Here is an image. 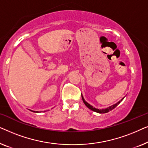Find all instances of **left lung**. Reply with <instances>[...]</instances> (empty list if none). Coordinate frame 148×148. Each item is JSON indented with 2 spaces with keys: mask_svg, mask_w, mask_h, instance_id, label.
<instances>
[{
  "mask_svg": "<svg viewBox=\"0 0 148 148\" xmlns=\"http://www.w3.org/2000/svg\"><path fill=\"white\" fill-rule=\"evenodd\" d=\"M82 98L83 102H84V104H86V106L87 107H88V108H90V110H93V111H94V112H98V113H106V112H108L109 111L112 110V109H114V108H115V107L117 106V105L120 104V102H121V101H122V100H123V98H123L122 99V100H121V101H119V102H117L116 104H114V105H112V106H109V107H108V108H104V109H98V108H94V107H93L92 106H91L90 104H89L86 101L84 100V97H83L82 94Z\"/></svg>",
  "mask_w": 148,
  "mask_h": 148,
  "instance_id": "left-lung-1",
  "label": "left lung"
}]
</instances>
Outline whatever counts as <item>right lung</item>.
<instances>
[{"instance_id": "obj_1", "label": "right lung", "mask_w": 148, "mask_h": 148, "mask_svg": "<svg viewBox=\"0 0 148 148\" xmlns=\"http://www.w3.org/2000/svg\"><path fill=\"white\" fill-rule=\"evenodd\" d=\"M34 112H37V111H36V112H35V111H34Z\"/></svg>"}]
</instances>
